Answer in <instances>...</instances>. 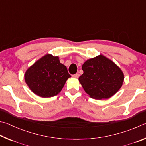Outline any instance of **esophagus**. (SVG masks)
Here are the masks:
<instances>
[{
  "mask_svg": "<svg viewBox=\"0 0 146 146\" xmlns=\"http://www.w3.org/2000/svg\"><path fill=\"white\" fill-rule=\"evenodd\" d=\"M73 76L74 78H78L79 74L78 73H76V74H75V75H73Z\"/></svg>",
  "mask_w": 146,
  "mask_h": 146,
  "instance_id": "34e87169",
  "label": "esophagus"
}]
</instances>
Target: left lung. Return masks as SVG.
<instances>
[{"label": "left lung", "instance_id": "1", "mask_svg": "<svg viewBox=\"0 0 146 146\" xmlns=\"http://www.w3.org/2000/svg\"><path fill=\"white\" fill-rule=\"evenodd\" d=\"M84 73L78 78L84 90L91 98L106 99L118 92L124 75L114 62L100 55L83 64Z\"/></svg>", "mask_w": 146, "mask_h": 146}]
</instances>
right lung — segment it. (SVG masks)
Instances as JSON below:
<instances>
[{
    "label": "right lung",
    "instance_id": "add662e5",
    "mask_svg": "<svg viewBox=\"0 0 146 146\" xmlns=\"http://www.w3.org/2000/svg\"><path fill=\"white\" fill-rule=\"evenodd\" d=\"M71 77L67 68L58 56L47 54L28 68L24 75L26 84L32 92L43 98L55 96Z\"/></svg>",
    "mask_w": 146,
    "mask_h": 146
}]
</instances>
